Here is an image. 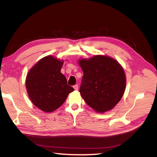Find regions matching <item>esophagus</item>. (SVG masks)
<instances>
[{"mask_svg":"<svg viewBox=\"0 0 157 157\" xmlns=\"http://www.w3.org/2000/svg\"><path fill=\"white\" fill-rule=\"evenodd\" d=\"M78 86L77 84H75V85H74V86H73V88H74L75 90H78Z\"/></svg>","mask_w":157,"mask_h":157,"instance_id":"34e87169","label":"esophagus"}]
</instances>
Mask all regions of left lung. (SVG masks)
Masks as SVG:
<instances>
[{"label": "left lung", "instance_id": "obj_1", "mask_svg": "<svg viewBox=\"0 0 157 157\" xmlns=\"http://www.w3.org/2000/svg\"><path fill=\"white\" fill-rule=\"evenodd\" d=\"M78 61L84 73L79 90L84 100L98 113L111 110L126 89V75L121 65L103 55Z\"/></svg>", "mask_w": 157, "mask_h": 157}]
</instances>
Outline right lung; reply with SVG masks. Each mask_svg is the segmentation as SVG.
<instances>
[{"label":"right lung","instance_id":"obj_1","mask_svg":"<svg viewBox=\"0 0 157 157\" xmlns=\"http://www.w3.org/2000/svg\"><path fill=\"white\" fill-rule=\"evenodd\" d=\"M63 64V60L47 56L38 61L27 73L25 86L28 96L32 103L42 111L50 113L56 110L74 90L61 73Z\"/></svg>","mask_w":157,"mask_h":157}]
</instances>
